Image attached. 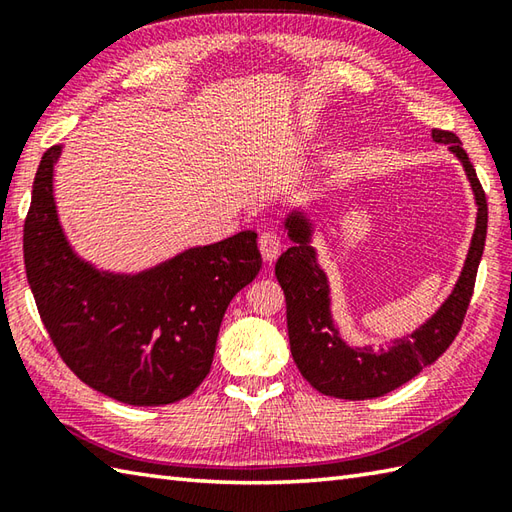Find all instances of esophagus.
<instances>
[{
    "label": "esophagus",
    "instance_id": "esophagus-1",
    "mask_svg": "<svg viewBox=\"0 0 512 512\" xmlns=\"http://www.w3.org/2000/svg\"><path fill=\"white\" fill-rule=\"evenodd\" d=\"M281 248H284V242H281L279 233L266 231L259 235V250H262V257L266 262H275L277 255L281 253Z\"/></svg>",
    "mask_w": 512,
    "mask_h": 512
}]
</instances>
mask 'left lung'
Returning a JSON list of instances; mask_svg holds the SVG:
<instances>
[{"instance_id":"left-lung-1","label":"left lung","mask_w":512,"mask_h":512,"mask_svg":"<svg viewBox=\"0 0 512 512\" xmlns=\"http://www.w3.org/2000/svg\"><path fill=\"white\" fill-rule=\"evenodd\" d=\"M431 138L447 145L462 162L477 204L475 231L464 259L460 279L442 306L411 334L398 336L389 347L350 345L339 334L332 317V297L328 273L319 264V253L312 246L314 222L306 209H292L284 217V228L292 246L277 259L275 275L286 295V319L290 352L301 376L325 396L343 400H367L385 396L424 367L436 363L458 336L475 286L477 266L484 253L488 206L486 195L460 138L433 129Z\"/></svg>"}]
</instances>
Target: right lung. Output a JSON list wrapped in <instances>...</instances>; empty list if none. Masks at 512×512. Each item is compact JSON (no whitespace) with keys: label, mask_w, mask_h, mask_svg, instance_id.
<instances>
[{"label":"right lung","mask_w":512,"mask_h":512,"mask_svg":"<svg viewBox=\"0 0 512 512\" xmlns=\"http://www.w3.org/2000/svg\"><path fill=\"white\" fill-rule=\"evenodd\" d=\"M63 145L43 154L24 226V259L41 321L85 385L134 407L193 394L213 363L228 303L262 268L257 233L193 246L138 273L83 259L54 200Z\"/></svg>","instance_id":"add662e5"}]
</instances>
